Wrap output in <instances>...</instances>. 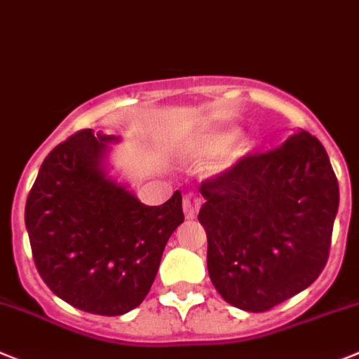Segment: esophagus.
<instances>
[{
  "instance_id": "esophagus-1",
  "label": "esophagus",
  "mask_w": 359,
  "mask_h": 359,
  "mask_svg": "<svg viewBox=\"0 0 359 359\" xmlns=\"http://www.w3.org/2000/svg\"><path fill=\"white\" fill-rule=\"evenodd\" d=\"M200 205H202V200H200V196L195 195V193H187L182 200L184 216H186L187 219H193L196 215H198Z\"/></svg>"
}]
</instances>
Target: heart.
Wrapping results in <instances>:
<instances>
[{
  "instance_id": "b5f03b06",
  "label": "heart",
  "mask_w": 359,
  "mask_h": 359,
  "mask_svg": "<svg viewBox=\"0 0 359 359\" xmlns=\"http://www.w3.org/2000/svg\"><path fill=\"white\" fill-rule=\"evenodd\" d=\"M247 141L240 135L231 137V132L215 128L203 132L200 137L193 141L189 147V156L196 159H211L205 168L209 177H218L227 173L231 168L240 163L241 157L247 154Z\"/></svg>"
}]
</instances>
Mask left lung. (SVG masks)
I'll return each mask as SVG.
<instances>
[{
    "instance_id": "left-lung-1",
    "label": "left lung",
    "mask_w": 359,
    "mask_h": 359,
    "mask_svg": "<svg viewBox=\"0 0 359 359\" xmlns=\"http://www.w3.org/2000/svg\"><path fill=\"white\" fill-rule=\"evenodd\" d=\"M212 286L234 308L268 311L327 263L340 191L327 151L306 130L202 184Z\"/></svg>"
}]
</instances>
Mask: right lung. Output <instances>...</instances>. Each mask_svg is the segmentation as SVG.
Segmentation results:
<instances>
[{
	"instance_id": "1",
	"label": "right lung",
	"mask_w": 359,
	"mask_h": 359,
	"mask_svg": "<svg viewBox=\"0 0 359 359\" xmlns=\"http://www.w3.org/2000/svg\"><path fill=\"white\" fill-rule=\"evenodd\" d=\"M119 141L93 128L71 135L41 164L25 208L43 280L93 315H125L143 302L184 222L180 191L151 208L112 173L111 144Z\"/></svg>"
}]
</instances>
